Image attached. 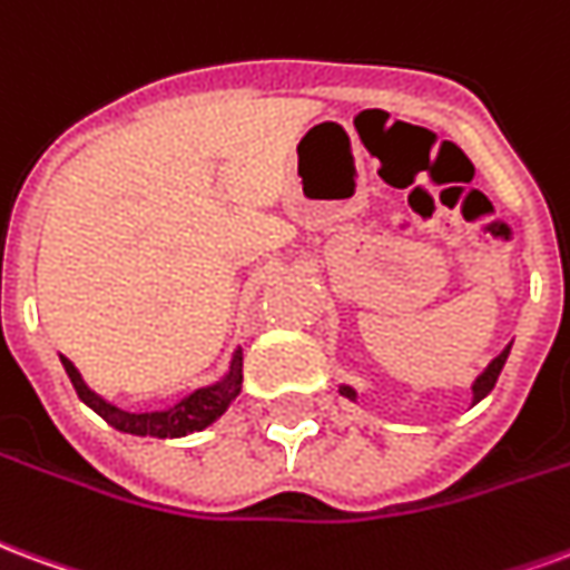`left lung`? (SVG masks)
<instances>
[{
  "label": "left lung",
  "mask_w": 570,
  "mask_h": 570,
  "mask_svg": "<svg viewBox=\"0 0 570 570\" xmlns=\"http://www.w3.org/2000/svg\"><path fill=\"white\" fill-rule=\"evenodd\" d=\"M510 346H513V343H510ZM510 346H507L504 352L498 355V358L489 361V367H485V371L480 373L476 380H473V385H471L473 404H480V401H483L485 394H489V392H492V389H495L498 376H501V371H504L507 355H510ZM340 394H343V397H348V401H358V392H355L352 385H340Z\"/></svg>",
  "instance_id": "8db88e82"
}]
</instances>
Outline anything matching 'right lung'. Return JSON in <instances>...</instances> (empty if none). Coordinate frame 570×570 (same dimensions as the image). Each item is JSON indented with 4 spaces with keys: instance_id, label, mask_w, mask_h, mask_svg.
I'll list each match as a JSON object with an SVG mask.
<instances>
[{
    "instance_id": "add662e5",
    "label": "right lung",
    "mask_w": 570,
    "mask_h": 570,
    "mask_svg": "<svg viewBox=\"0 0 570 570\" xmlns=\"http://www.w3.org/2000/svg\"><path fill=\"white\" fill-rule=\"evenodd\" d=\"M60 361H63V371L69 382H72L75 392H78V397L97 416L106 419L111 428H118L124 434H136V438H188L194 431L215 425L230 410L239 392H243V348H236L234 358H230V367L224 371L222 380L212 382V385H203V389H194V392L185 394L176 404L164 406V410H151V413H127V410L109 404L106 397H99L87 385L85 376L78 373L72 361L63 358V355H60Z\"/></svg>"
}]
</instances>
